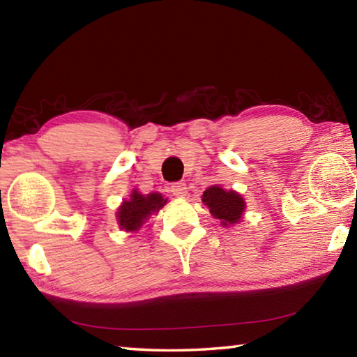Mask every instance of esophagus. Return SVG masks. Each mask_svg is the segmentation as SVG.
Listing matches in <instances>:
<instances>
[{
    "mask_svg": "<svg viewBox=\"0 0 357 357\" xmlns=\"http://www.w3.org/2000/svg\"><path fill=\"white\" fill-rule=\"evenodd\" d=\"M170 192L173 193L174 197L183 198V197H185V193H187V187H185L184 183H173L170 185Z\"/></svg>",
    "mask_w": 357,
    "mask_h": 357,
    "instance_id": "34e87169",
    "label": "esophagus"
}]
</instances>
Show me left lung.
Returning <instances> with one entry per match:
<instances>
[{
	"mask_svg": "<svg viewBox=\"0 0 357 357\" xmlns=\"http://www.w3.org/2000/svg\"><path fill=\"white\" fill-rule=\"evenodd\" d=\"M203 203L209 208L215 219L222 220V225L238 223L244 213L245 203L243 197L234 190H225L219 185H213L203 193Z\"/></svg>",
	"mask_w": 357,
	"mask_h": 357,
	"instance_id": "8db88e82",
	"label": "left lung"
}]
</instances>
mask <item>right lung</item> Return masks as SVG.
<instances>
[{
	"instance_id": "1",
	"label": "right lung",
	"mask_w": 357,
	"mask_h": 357,
	"mask_svg": "<svg viewBox=\"0 0 357 357\" xmlns=\"http://www.w3.org/2000/svg\"><path fill=\"white\" fill-rule=\"evenodd\" d=\"M165 203L167 200L162 198L160 193L142 195L140 192L134 190L130 195V200L121 204L118 211L119 227L126 229V231H137L148 220V217L157 213Z\"/></svg>"
}]
</instances>
